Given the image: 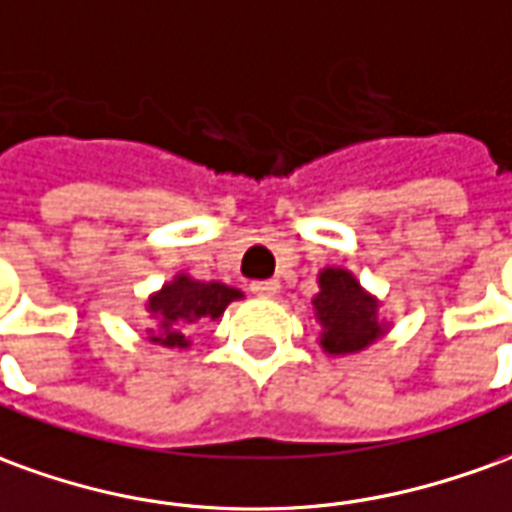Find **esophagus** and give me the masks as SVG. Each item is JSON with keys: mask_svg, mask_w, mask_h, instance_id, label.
Here are the masks:
<instances>
[{"mask_svg": "<svg viewBox=\"0 0 512 512\" xmlns=\"http://www.w3.org/2000/svg\"><path fill=\"white\" fill-rule=\"evenodd\" d=\"M249 291L260 296V299H274L277 293H280V282L277 280H257L249 285Z\"/></svg>", "mask_w": 512, "mask_h": 512, "instance_id": "34e87169", "label": "esophagus"}]
</instances>
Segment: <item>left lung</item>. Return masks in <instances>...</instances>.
<instances>
[{
    "mask_svg": "<svg viewBox=\"0 0 512 512\" xmlns=\"http://www.w3.org/2000/svg\"><path fill=\"white\" fill-rule=\"evenodd\" d=\"M313 299L316 318L321 321V346L330 355L360 352L380 338L382 324L377 321V299L368 296L360 282L346 268H324L318 274Z\"/></svg>",
    "mask_w": 512,
    "mask_h": 512,
    "instance_id": "1",
    "label": "left lung"
}]
</instances>
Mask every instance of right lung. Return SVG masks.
<instances>
[{
  "label": "right lung",
  "instance_id": "right-lung-1",
  "mask_svg": "<svg viewBox=\"0 0 512 512\" xmlns=\"http://www.w3.org/2000/svg\"><path fill=\"white\" fill-rule=\"evenodd\" d=\"M232 299H241V291L221 282H199L180 274L149 299V313L160 321V330H149V341L180 349L188 346L182 327L199 318H219Z\"/></svg>",
  "mask_w": 512,
  "mask_h": 512
}]
</instances>
